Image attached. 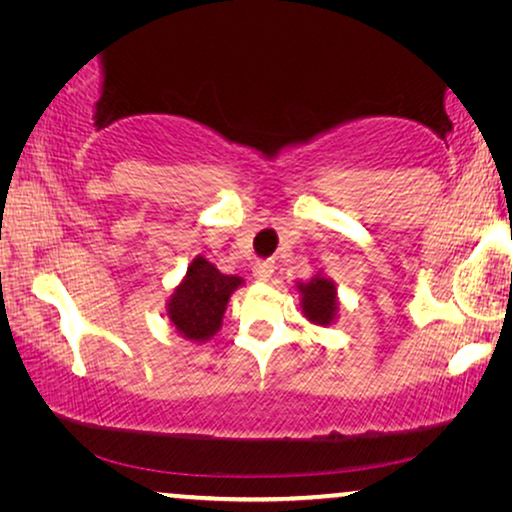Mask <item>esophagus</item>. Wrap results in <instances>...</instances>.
<instances>
[{"instance_id": "34e87169", "label": "esophagus", "mask_w": 512, "mask_h": 512, "mask_svg": "<svg viewBox=\"0 0 512 512\" xmlns=\"http://www.w3.org/2000/svg\"><path fill=\"white\" fill-rule=\"evenodd\" d=\"M272 275H275V261H270V258H265V261H256L254 277L258 282H268Z\"/></svg>"}]
</instances>
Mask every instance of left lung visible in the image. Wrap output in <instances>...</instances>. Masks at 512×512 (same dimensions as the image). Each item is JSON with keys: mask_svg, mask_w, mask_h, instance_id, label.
<instances>
[{"mask_svg": "<svg viewBox=\"0 0 512 512\" xmlns=\"http://www.w3.org/2000/svg\"><path fill=\"white\" fill-rule=\"evenodd\" d=\"M303 293V312L314 324L328 326L335 319L338 298H335V284L326 277H314L307 284L298 286Z\"/></svg>", "mask_w": 512, "mask_h": 512, "instance_id": "1", "label": "left lung"}]
</instances>
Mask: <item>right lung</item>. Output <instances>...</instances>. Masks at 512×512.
<instances>
[{"label":"right lung","instance_id":"right-lung-1","mask_svg":"<svg viewBox=\"0 0 512 512\" xmlns=\"http://www.w3.org/2000/svg\"><path fill=\"white\" fill-rule=\"evenodd\" d=\"M240 284V277L223 275L212 263L198 256L188 265L184 282L172 293L167 317L184 338L195 342L209 340L221 328L230 293Z\"/></svg>","mask_w":512,"mask_h":512}]
</instances>
